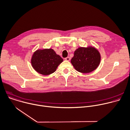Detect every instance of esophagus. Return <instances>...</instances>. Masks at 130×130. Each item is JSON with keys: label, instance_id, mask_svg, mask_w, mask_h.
Masks as SVG:
<instances>
[{"label": "esophagus", "instance_id": "34e87169", "mask_svg": "<svg viewBox=\"0 0 130 130\" xmlns=\"http://www.w3.org/2000/svg\"><path fill=\"white\" fill-rule=\"evenodd\" d=\"M64 59H65L66 60H67V61H69V60H70V57H66V58H64Z\"/></svg>", "mask_w": 130, "mask_h": 130}]
</instances>
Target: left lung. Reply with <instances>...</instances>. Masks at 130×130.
Returning a JSON list of instances; mask_svg holds the SVG:
<instances>
[{
    "instance_id": "left-lung-1",
    "label": "left lung",
    "mask_w": 130,
    "mask_h": 130,
    "mask_svg": "<svg viewBox=\"0 0 130 130\" xmlns=\"http://www.w3.org/2000/svg\"><path fill=\"white\" fill-rule=\"evenodd\" d=\"M101 60L98 50L93 46L79 47L75 52L71 62L75 69L83 73H88L96 70Z\"/></svg>"
}]
</instances>
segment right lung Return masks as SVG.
Listing matches in <instances>:
<instances>
[{
	"instance_id": "1",
	"label": "right lung",
	"mask_w": 130,
	"mask_h": 130,
	"mask_svg": "<svg viewBox=\"0 0 130 130\" xmlns=\"http://www.w3.org/2000/svg\"><path fill=\"white\" fill-rule=\"evenodd\" d=\"M63 59L52 48L38 49L35 51L31 59L33 69L43 75L55 72Z\"/></svg>"
}]
</instances>
